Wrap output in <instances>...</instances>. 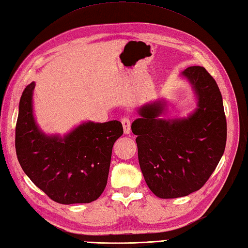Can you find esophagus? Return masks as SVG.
I'll use <instances>...</instances> for the list:
<instances>
[{
    "instance_id": "esophagus-1",
    "label": "esophagus",
    "mask_w": 248,
    "mask_h": 248,
    "mask_svg": "<svg viewBox=\"0 0 248 248\" xmlns=\"http://www.w3.org/2000/svg\"><path fill=\"white\" fill-rule=\"evenodd\" d=\"M121 122H122V125H123L124 134L126 135L130 134V120L127 117H124Z\"/></svg>"
}]
</instances>
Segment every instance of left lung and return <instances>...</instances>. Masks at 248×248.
<instances>
[{"label":"left lung","mask_w":248,"mask_h":248,"mask_svg":"<svg viewBox=\"0 0 248 248\" xmlns=\"http://www.w3.org/2000/svg\"><path fill=\"white\" fill-rule=\"evenodd\" d=\"M181 75L190 81L197 108L188 118L164 120L166 104L154 102L139 108L131 124L138 136L139 164L148 188L160 199H176L200 190L224 154L227 124L217 81L200 65Z\"/></svg>","instance_id":"left-lung-1"}]
</instances>
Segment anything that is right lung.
<instances>
[{
    "label": "right lung",
    "instance_id": "obj_1",
    "mask_svg": "<svg viewBox=\"0 0 248 248\" xmlns=\"http://www.w3.org/2000/svg\"><path fill=\"white\" fill-rule=\"evenodd\" d=\"M32 81L22 93L16 125V152L22 170L54 202L64 205L96 201L107 185L119 121L85 122L63 136H46L32 113Z\"/></svg>",
    "mask_w": 248,
    "mask_h": 248
}]
</instances>
